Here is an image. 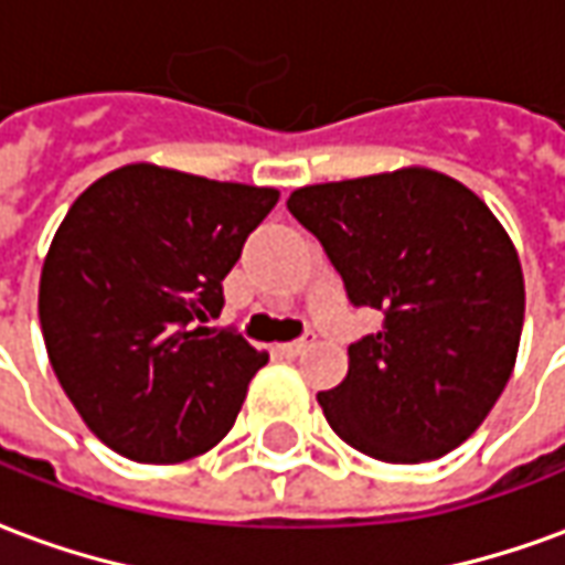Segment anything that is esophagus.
<instances>
[{"mask_svg": "<svg viewBox=\"0 0 565 565\" xmlns=\"http://www.w3.org/2000/svg\"><path fill=\"white\" fill-rule=\"evenodd\" d=\"M310 344H313V332H307L305 338H298V341H289V344H279V350H282V353H289V356H298V353H305Z\"/></svg>", "mask_w": 565, "mask_h": 565, "instance_id": "esophagus-1", "label": "esophagus"}]
</instances>
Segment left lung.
<instances>
[{"mask_svg":"<svg viewBox=\"0 0 565 565\" xmlns=\"http://www.w3.org/2000/svg\"><path fill=\"white\" fill-rule=\"evenodd\" d=\"M286 205L350 301L384 317L348 348V379L317 394L326 422L387 465L458 449L520 350L526 289L508 231L473 190L422 166L301 186Z\"/></svg>","mask_w":565,"mask_h":565,"instance_id":"8db88e82","label":"left lung"}]
</instances>
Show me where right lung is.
Returning a JSON list of instances; mask_svg holds the SVG:
<instances>
[{"label": "right lung", "mask_w": 565, "mask_h": 565, "mask_svg": "<svg viewBox=\"0 0 565 565\" xmlns=\"http://www.w3.org/2000/svg\"><path fill=\"white\" fill-rule=\"evenodd\" d=\"M276 200L274 186L131 162L70 205L42 264L39 322L64 394L113 452L178 465L227 437L267 353L209 322Z\"/></svg>", "instance_id": "1"}]
</instances>
